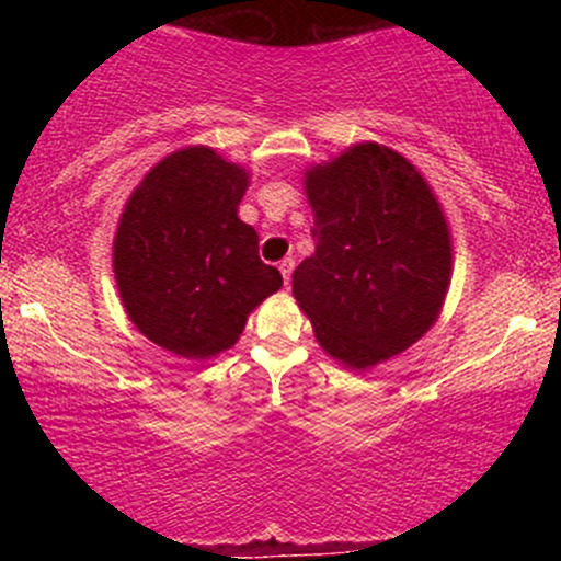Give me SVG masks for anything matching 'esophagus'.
Masks as SVG:
<instances>
[{
    "label": "esophagus",
    "instance_id": "34e87169",
    "mask_svg": "<svg viewBox=\"0 0 561 561\" xmlns=\"http://www.w3.org/2000/svg\"><path fill=\"white\" fill-rule=\"evenodd\" d=\"M293 268H295L293 259L279 261V272H282V279H285V285H289V279H293Z\"/></svg>",
    "mask_w": 561,
    "mask_h": 561
}]
</instances>
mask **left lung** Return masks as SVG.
<instances>
[{
	"label": "left lung",
	"mask_w": 561,
	"mask_h": 561,
	"mask_svg": "<svg viewBox=\"0 0 561 561\" xmlns=\"http://www.w3.org/2000/svg\"><path fill=\"white\" fill-rule=\"evenodd\" d=\"M317 253L293 295L319 345L351 369L405 351L435 324L450 282V231L424 176L366 141L306 171Z\"/></svg>",
	"instance_id": "1"
}]
</instances>
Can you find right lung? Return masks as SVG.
<instances>
[{
	"instance_id": "right-lung-1",
	"label": "right lung",
	"mask_w": 561,
	"mask_h": 561,
	"mask_svg": "<svg viewBox=\"0 0 561 561\" xmlns=\"http://www.w3.org/2000/svg\"><path fill=\"white\" fill-rule=\"evenodd\" d=\"M248 171L210 147L171 152L121 214L113 272L128 319L182 358H210L240 340L250 311L282 287L237 208Z\"/></svg>"
}]
</instances>
